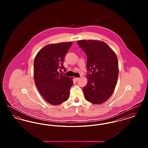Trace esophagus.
Returning <instances> with one entry per match:
<instances>
[{"label": "esophagus", "instance_id": "esophagus-1", "mask_svg": "<svg viewBox=\"0 0 148 148\" xmlns=\"http://www.w3.org/2000/svg\"><path fill=\"white\" fill-rule=\"evenodd\" d=\"M75 80H76V81H77V80H79L80 79V78H79V77H75Z\"/></svg>", "mask_w": 148, "mask_h": 148}]
</instances>
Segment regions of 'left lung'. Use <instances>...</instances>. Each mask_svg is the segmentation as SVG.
Segmentation results:
<instances>
[{
  "instance_id": "1",
  "label": "left lung",
  "mask_w": 148,
  "mask_h": 148,
  "mask_svg": "<svg viewBox=\"0 0 148 148\" xmlns=\"http://www.w3.org/2000/svg\"><path fill=\"white\" fill-rule=\"evenodd\" d=\"M77 42L87 56L88 83L83 88L85 99L95 104H102L112 96L117 83V56L102 41L82 40Z\"/></svg>"
}]
</instances>
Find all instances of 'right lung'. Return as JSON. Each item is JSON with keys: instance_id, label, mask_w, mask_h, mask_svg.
<instances>
[{"instance_id": "1", "label": "right lung", "mask_w": 148, "mask_h": 148, "mask_svg": "<svg viewBox=\"0 0 148 148\" xmlns=\"http://www.w3.org/2000/svg\"><path fill=\"white\" fill-rule=\"evenodd\" d=\"M71 42L50 44L37 53L34 61L35 85L46 101L56 106L66 101L73 84L71 77L60 73L64 59L72 45Z\"/></svg>"}]
</instances>
